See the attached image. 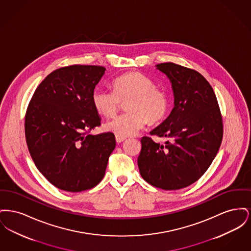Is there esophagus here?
<instances>
[{"label":"esophagus","mask_w":251,"mask_h":251,"mask_svg":"<svg viewBox=\"0 0 251 251\" xmlns=\"http://www.w3.org/2000/svg\"><path fill=\"white\" fill-rule=\"evenodd\" d=\"M125 137H120V136H118V135H116V141H117V143L120 144L122 143L123 141H125Z\"/></svg>","instance_id":"obj_1"}]
</instances>
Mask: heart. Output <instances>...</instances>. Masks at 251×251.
I'll return each mask as SVG.
<instances>
[{"label": "heart", "mask_w": 251, "mask_h": 251, "mask_svg": "<svg viewBox=\"0 0 251 251\" xmlns=\"http://www.w3.org/2000/svg\"><path fill=\"white\" fill-rule=\"evenodd\" d=\"M126 103L125 114L108 121L105 129L120 137L135 134L146 125L164 120L169 109L167 93L156 87L155 83L139 72L122 74L113 81V90L96 88L92 102L98 113L113 117Z\"/></svg>", "instance_id": "b5f03b06"}]
</instances>
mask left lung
<instances>
[{"mask_svg": "<svg viewBox=\"0 0 251 251\" xmlns=\"http://www.w3.org/2000/svg\"><path fill=\"white\" fill-rule=\"evenodd\" d=\"M156 67L172 84L175 106L151 131L167 141L142 137L137 164L152 186L178 190L197 181L211 166L222 142V115L211 84L200 72L171 62Z\"/></svg>", "mask_w": 251, "mask_h": 251, "instance_id": "left-lung-1", "label": "left lung"}]
</instances>
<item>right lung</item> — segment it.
Listing matches in <instances>:
<instances>
[{"label":"right lung","mask_w":251,"mask_h":251,"mask_svg":"<svg viewBox=\"0 0 251 251\" xmlns=\"http://www.w3.org/2000/svg\"><path fill=\"white\" fill-rule=\"evenodd\" d=\"M106 69L72 65L40 83L25 114V137L37 169L64 191H84L102 179L116 147L113 132L90 134L100 126L92 93Z\"/></svg>","instance_id":"add662e5"}]
</instances>
